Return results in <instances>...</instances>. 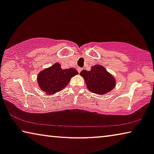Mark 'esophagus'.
Listing matches in <instances>:
<instances>
[{"label": "esophagus", "instance_id": "1", "mask_svg": "<svg viewBox=\"0 0 154 154\" xmlns=\"http://www.w3.org/2000/svg\"><path fill=\"white\" fill-rule=\"evenodd\" d=\"M78 71H79V73H81V71H82V69L81 68H78Z\"/></svg>", "mask_w": 154, "mask_h": 154}]
</instances>
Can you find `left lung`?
<instances>
[{
  "label": "left lung",
  "instance_id": "1",
  "mask_svg": "<svg viewBox=\"0 0 154 154\" xmlns=\"http://www.w3.org/2000/svg\"><path fill=\"white\" fill-rule=\"evenodd\" d=\"M80 75L84 79L88 90L101 95L110 92L116 85L113 75L100 64L92 66L90 71L83 70Z\"/></svg>",
  "mask_w": 154,
  "mask_h": 154
}]
</instances>
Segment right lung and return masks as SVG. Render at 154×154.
Wrapping results in <instances>:
<instances>
[{
    "label": "right lung",
    "mask_w": 154,
    "mask_h": 154,
    "mask_svg": "<svg viewBox=\"0 0 154 154\" xmlns=\"http://www.w3.org/2000/svg\"><path fill=\"white\" fill-rule=\"evenodd\" d=\"M78 73L75 69H63L60 63L56 62L40 71L37 75L38 85L44 93L52 95L66 88L71 78Z\"/></svg>",
    "instance_id": "1"
}]
</instances>
